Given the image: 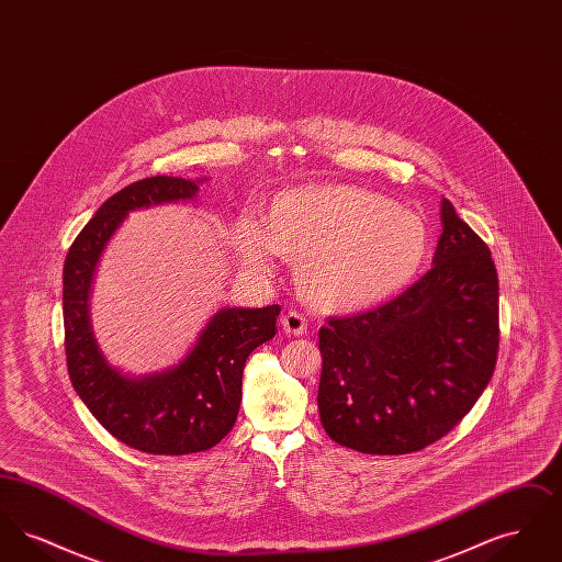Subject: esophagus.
Listing matches in <instances>:
<instances>
[{
    "mask_svg": "<svg viewBox=\"0 0 562 562\" xmlns=\"http://www.w3.org/2000/svg\"><path fill=\"white\" fill-rule=\"evenodd\" d=\"M282 328H284V333H289V335H303L305 328H307V321H305L299 312L289 310V312L282 316Z\"/></svg>",
    "mask_w": 562,
    "mask_h": 562,
    "instance_id": "1",
    "label": "esophagus"
}]
</instances>
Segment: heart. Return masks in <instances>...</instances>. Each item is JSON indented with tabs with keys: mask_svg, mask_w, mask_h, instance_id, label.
I'll return each mask as SVG.
<instances>
[{
	"mask_svg": "<svg viewBox=\"0 0 562 562\" xmlns=\"http://www.w3.org/2000/svg\"><path fill=\"white\" fill-rule=\"evenodd\" d=\"M246 266L273 255L294 263L296 289L322 312H358L401 293L429 255L428 223L394 200L353 186L286 189L257 218L234 225Z\"/></svg>",
	"mask_w": 562,
	"mask_h": 562,
	"instance_id": "heart-1",
	"label": "heart"
}]
</instances>
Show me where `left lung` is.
<instances>
[{
    "mask_svg": "<svg viewBox=\"0 0 562 562\" xmlns=\"http://www.w3.org/2000/svg\"><path fill=\"white\" fill-rule=\"evenodd\" d=\"M434 266L396 299L322 326L326 434L369 454L447 436L488 385L499 348V282L488 246L442 200Z\"/></svg>",
    "mask_w": 562,
    "mask_h": 562,
    "instance_id": "left-lung-1",
    "label": "left lung"
}]
</instances>
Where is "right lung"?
Returning a JSON list of instances; mask_svg holds the SVG:
<instances>
[{"label": "right lung", "instance_id": "obj_1", "mask_svg": "<svg viewBox=\"0 0 562 562\" xmlns=\"http://www.w3.org/2000/svg\"><path fill=\"white\" fill-rule=\"evenodd\" d=\"M198 183L149 177L120 189L86 223L63 268L69 379L94 419L143 453H200L229 434L240 408L246 358L276 335L280 314V305L218 310L188 356L161 373L133 379L105 362L88 318L90 284L105 244L131 211L191 200Z\"/></svg>", "mask_w": 562, "mask_h": 562}]
</instances>
